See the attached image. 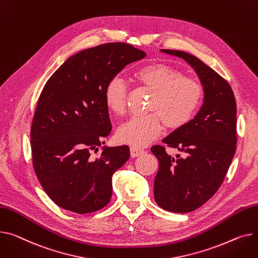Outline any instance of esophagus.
Instances as JSON below:
<instances>
[{
  "label": "esophagus",
  "mask_w": 258,
  "mask_h": 258,
  "mask_svg": "<svg viewBox=\"0 0 258 258\" xmlns=\"http://www.w3.org/2000/svg\"><path fill=\"white\" fill-rule=\"evenodd\" d=\"M130 150H131V157L132 158H137V157H139V156H141V154L144 153L143 149H140V148L135 147V146H131Z\"/></svg>",
  "instance_id": "obj_1"
}]
</instances>
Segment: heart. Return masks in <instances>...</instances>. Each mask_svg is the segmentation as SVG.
<instances>
[{"label":"heart","mask_w":258,"mask_h":258,"mask_svg":"<svg viewBox=\"0 0 258 258\" xmlns=\"http://www.w3.org/2000/svg\"><path fill=\"white\" fill-rule=\"evenodd\" d=\"M134 79L152 91L148 111L153 113L132 117L120 125L117 138L122 143L135 147L147 146L161 135L164 123L171 130L184 126L202 104V85L192 78L183 77L178 68L170 64L152 62L143 65L135 72ZM126 93V86L121 79L114 77L109 80L104 90L107 108L116 115L123 114Z\"/></svg>","instance_id":"obj_1"}]
</instances>
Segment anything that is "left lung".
<instances>
[{
    "label": "left lung",
    "instance_id": "left-lung-1",
    "mask_svg": "<svg viewBox=\"0 0 258 258\" xmlns=\"http://www.w3.org/2000/svg\"><path fill=\"white\" fill-rule=\"evenodd\" d=\"M161 51L190 64L204 90L194 119L163 139L183 156L171 158L161 145L150 149L159 160L154 200L166 211L188 213L212 198L225 178L236 149V102L230 85L197 57L181 50Z\"/></svg>",
    "mask_w": 258,
    "mask_h": 258
}]
</instances>
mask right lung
Here are the masks:
<instances>
[{
  "mask_svg": "<svg viewBox=\"0 0 258 258\" xmlns=\"http://www.w3.org/2000/svg\"><path fill=\"white\" fill-rule=\"evenodd\" d=\"M145 51L123 42L79 51L53 74L39 96L31 127L33 166L43 190L58 207L77 214L110 202L112 176L130 159L127 145L102 147L111 134L104 90Z\"/></svg>",
  "mask_w": 258,
  "mask_h": 258,
  "instance_id": "1",
  "label": "right lung"
}]
</instances>
